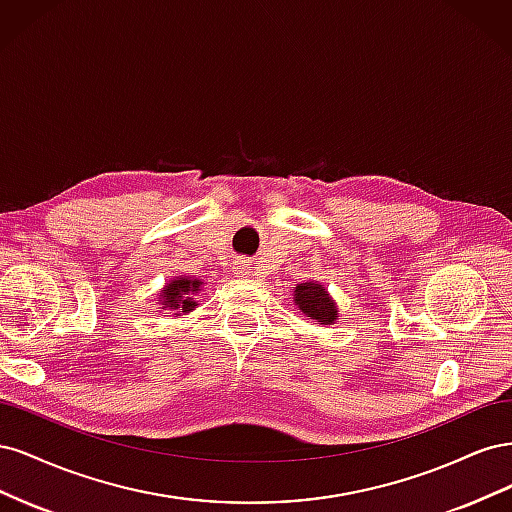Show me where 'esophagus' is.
I'll list each match as a JSON object with an SVG mask.
<instances>
[{
  "label": "esophagus",
  "mask_w": 512,
  "mask_h": 512,
  "mask_svg": "<svg viewBox=\"0 0 512 512\" xmlns=\"http://www.w3.org/2000/svg\"><path fill=\"white\" fill-rule=\"evenodd\" d=\"M241 269H245V267H241Z\"/></svg>",
  "instance_id": "esophagus-1"
}]
</instances>
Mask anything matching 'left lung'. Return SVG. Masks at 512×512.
<instances>
[{"instance_id":"8db88e82","label":"left lung","mask_w":512,"mask_h":512,"mask_svg":"<svg viewBox=\"0 0 512 512\" xmlns=\"http://www.w3.org/2000/svg\"><path fill=\"white\" fill-rule=\"evenodd\" d=\"M294 303L301 307V312L320 324H331L337 320V307L331 301L329 292L316 282L299 284L294 290Z\"/></svg>"}]
</instances>
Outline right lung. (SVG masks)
<instances>
[{"instance_id": "add662e5", "label": "right lung", "mask_w": 512, "mask_h": 512, "mask_svg": "<svg viewBox=\"0 0 512 512\" xmlns=\"http://www.w3.org/2000/svg\"><path fill=\"white\" fill-rule=\"evenodd\" d=\"M200 280H188V277H177L175 282H170L164 292L160 294L162 297V305L170 307V309H183V312H190L192 307H196V301H192L190 294H194L196 290H200Z\"/></svg>"}]
</instances>
